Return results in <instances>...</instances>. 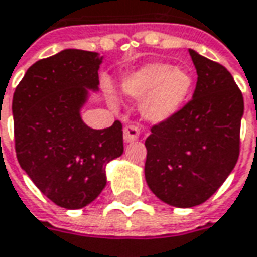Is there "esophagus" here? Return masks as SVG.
Returning a JSON list of instances; mask_svg holds the SVG:
<instances>
[{"mask_svg":"<svg viewBox=\"0 0 257 257\" xmlns=\"http://www.w3.org/2000/svg\"><path fill=\"white\" fill-rule=\"evenodd\" d=\"M138 137H140V128H138V126H135V125H128V126L123 128V140H125L126 143H132V141L138 140Z\"/></svg>","mask_w":257,"mask_h":257,"instance_id":"esophagus-1","label":"esophagus"}]
</instances>
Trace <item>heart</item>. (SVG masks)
I'll return each mask as SVG.
<instances>
[{"mask_svg":"<svg viewBox=\"0 0 257 257\" xmlns=\"http://www.w3.org/2000/svg\"><path fill=\"white\" fill-rule=\"evenodd\" d=\"M193 75L169 63H149L126 75L120 91L134 100H144L143 113L152 122H163L179 111L193 89Z\"/></svg>","mask_w":257,"mask_h":257,"instance_id":"b5f03b06","label":"heart"}]
</instances>
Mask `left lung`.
Masks as SVG:
<instances>
[{
  "label": "left lung",
  "mask_w": 257,
  "mask_h": 257,
  "mask_svg": "<svg viewBox=\"0 0 257 257\" xmlns=\"http://www.w3.org/2000/svg\"><path fill=\"white\" fill-rule=\"evenodd\" d=\"M197 70L193 98L152 126L146 140V181L162 201L194 207L210 198L240 156L243 94L216 61L190 50Z\"/></svg>",
  "instance_id": "1"
}]
</instances>
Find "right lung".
Masks as SVG:
<instances>
[{
	"label": "right lung",
	"instance_id": "add662e5",
	"mask_svg": "<svg viewBox=\"0 0 257 257\" xmlns=\"http://www.w3.org/2000/svg\"><path fill=\"white\" fill-rule=\"evenodd\" d=\"M103 57L63 50L38 60L13 95L14 147L22 169L60 207L81 209L105 187V165L122 156V123L92 129L81 119L88 89H98Z\"/></svg>",
	"mask_w": 257,
	"mask_h": 257
}]
</instances>
